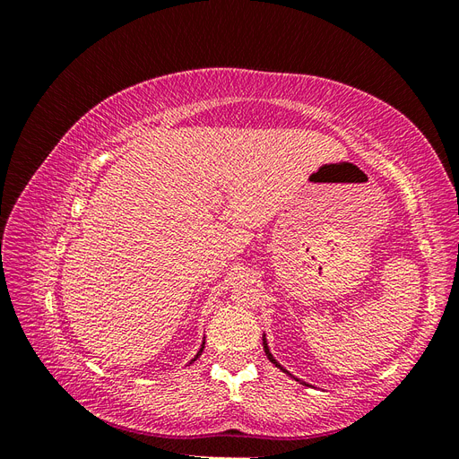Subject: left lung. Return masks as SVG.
I'll use <instances>...</instances> for the list:
<instances>
[{
    "instance_id": "left-lung-1",
    "label": "left lung",
    "mask_w": 459,
    "mask_h": 459,
    "mask_svg": "<svg viewBox=\"0 0 459 459\" xmlns=\"http://www.w3.org/2000/svg\"><path fill=\"white\" fill-rule=\"evenodd\" d=\"M262 344H264V352H266V356H268V359L272 364H275V368H280V369H283V373H287V375H290L285 368H281L280 364H277V359L272 356V352H270V349H268V342H266V335H264V339H262ZM290 377H293V375H290ZM299 381V379H297ZM302 385H307V383H302Z\"/></svg>"
}]
</instances>
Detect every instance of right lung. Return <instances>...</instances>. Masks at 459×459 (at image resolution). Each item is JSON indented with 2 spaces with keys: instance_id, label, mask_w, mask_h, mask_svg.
<instances>
[{
  "instance_id": "obj_1",
  "label": "right lung",
  "mask_w": 459,
  "mask_h": 459,
  "mask_svg": "<svg viewBox=\"0 0 459 459\" xmlns=\"http://www.w3.org/2000/svg\"><path fill=\"white\" fill-rule=\"evenodd\" d=\"M203 349H204V342H203V346H201V351H199V352H197V356H195V358H193V359H191V362H195V359H197V358H199V356H201V352H203Z\"/></svg>"
}]
</instances>
